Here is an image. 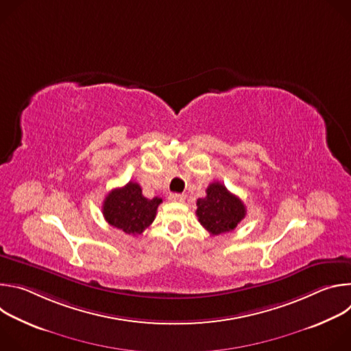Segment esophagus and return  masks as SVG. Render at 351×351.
Instances as JSON below:
<instances>
[{"label":"esophagus","mask_w":351,"mask_h":351,"mask_svg":"<svg viewBox=\"0 0 351 351\" xmlns=\"http://www.w3.org/2000/svg\"><path fill=\"white\" fill-rule=\"evenodd\" d=\"M169 199H172V202H175V203H180V202H183V199H184V195L180 194V193H172L169 195Z\"/></svg>","instance_id":"1"}]
</instances>
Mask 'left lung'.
Returning <instances> with one entry per match:
<instances>
[{"label":"left lung","instance_id":"left-lung-1","mask_svg":"<svg viewBox=\"0 0 351 351\" xmlns=\"http://www.w3.org/2000/svg\"><path fill=\"white\" fill-rule=\"evenodd\" d=\"M206 193L207 195L198 198L195 203L198 222L214 236L234 230L245 217V207L241 199L221 182H213Z\"/></svg>","mask_w":351,"mask_h":351}]
</instances>
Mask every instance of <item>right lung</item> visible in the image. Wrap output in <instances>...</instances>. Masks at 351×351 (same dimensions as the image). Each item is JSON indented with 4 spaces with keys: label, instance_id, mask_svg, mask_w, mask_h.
Returning a JSON list of instances; mask_svg holds the SVG:
<instances>
[{
    "label": "right lung",
    "instance_id": "obj_1",
    "mask_svg": "<svg viewBox=\"0 0 351 351\" xmlns=\"http://www.w3.org/2000/svg\"><path fill=\"white\" fill-rule=\"evenodd\" d=\"M162 198H145L138 183L129 182L114 189L104 199L103 215L106 221L128 234H140L156 219Z\"/></svg>",
    "mask_w": 351,
    "mask_h": 351
}]
</instances>
